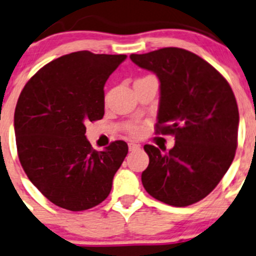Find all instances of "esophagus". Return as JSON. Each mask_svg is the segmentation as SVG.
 <instances>
[{
  "mask_svg": "<svg viewBox=\"0 0 256 256\" xmlns=\"http://www.w3.org/2000/svg\"><path fill=\"white\" fill-rule=\"evenodd\" d=\"M140 144H137V142H134V141H130L128 142V150H140Z\"/></svg>",
  "mask_w": 256,
  "mask_h": 256,
  "instance_id": "esophagus-1",
  "label": "esophagus"
}]
</instances>
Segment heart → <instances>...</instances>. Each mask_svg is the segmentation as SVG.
Returning a JSON list of instances; mask_svg holds the SVG:
<instances>
[{"label": "heart", "instance_id": "b5f03b06", "mask_svg": "<svg viewBox=\"0 0 256 256\" xmlns=\"http://www.w3.org/2000/svg\"><path fill=\"white\" fill-rule=\"evenodd\" d=\"M130 132L132 134V135H137V134L141 132V128H140V126H131Z\"/></svg>", "mask_w": 256, "mask_h": 256}]
</instances>
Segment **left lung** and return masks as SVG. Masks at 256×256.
Listing matches in <instances>:
<instances>
[{"instance_id":"1","label":"left lung","mask_w":256,"mask_h":256,"mask_svg":"<svg viewBox=\"0 0 256 256\" xmlns=\"http://www.w3.org/2000/svg\"><path fill=\"white\" fill-rule=\"evenodd\" d=\"M160 80L157 132L176 136L169 152L144 144L150 164L141 180L152 198L185 207L206 198L234 160L239 112L224 77L179 48L130 55Z\"/></svg>"}]
</instances>
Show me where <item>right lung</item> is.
I'll use <instances>...</instances> for the list:
<instances>
[{
	"instance_id": "1",
	"label": "right lung",
	"mask_w": 256,
	"mask_h": 256,
	"mask_svg": "<svg viewBox=\"0 0 256 256\" xmlns=\"http://www.w3.org/2000/svg\"><path fill=\"white\" fill-rule=\"evenodd\" d=\"M128 58L90 51L64 55L28 80L14 112L18 157L26 176L56 206L84 211L103 202L128 148H92L86 124L104 115V84Z\"/></svg>"
}]
</instances>
